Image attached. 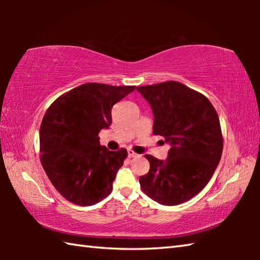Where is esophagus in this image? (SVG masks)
<instances>
[{"label": "esophagus", "instance_id": "esophagus-1", "mask_svg": "<svg viewBox=\"0 0 260 260\" xmlns=\"http://www.w3.org/2000/svg\"><path fill=\"white\" fill-rule=\"evenodd\" d=\"M127 153H128V157H129V158H133V157H136V156H139V155H138V153H136V152H134L133 150H131V149H129V150H128V151H127Z\"/></svg>", "mask_w": 260, "mask_h": 260}]
</instances>
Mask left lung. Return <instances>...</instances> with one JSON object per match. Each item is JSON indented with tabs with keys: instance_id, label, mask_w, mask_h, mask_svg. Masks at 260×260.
Wrapping results in <instances>:
<instances>
[{
	"instance_id": "left-lung-1",
	"label": "left lung",
	"mask_w": 260,
	"mask_h": 260,
	"mask_svg": "<svg viewBox=\"0 0 260 260\" xmlns=\"http://www.w3.org/2000/svg\"><path fill=\"white\" fill-rule=\"evenodd\" d=\"M136 90L152 109V133L171 146L166 160L146 155L150 170L140 177L141 188L159 204H181L208 184L221 158L218 113L203 94L178 81Z\"/></svg>"
}]
</instances>
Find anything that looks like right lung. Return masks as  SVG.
<instances>
[{
    "instance_id": "right-lung-1",
    "label": "right lung",
    "mask_w": 260,
    "mask_h": 260,
    "mask_svg": "<svg viewBox=\"0 0 260 260\" xmlns=\"http://www.w3.org/2000/svg\"><path fill=\"white\" fill-rule=\"evenodd\" d=\"M135 86L83 83L59 96L40 127L41 164L56 190L81 206L99 203L112 191L127 150L110 151L99 133L112 122L111 109Z\"/></svg>"
}]
</instances>
